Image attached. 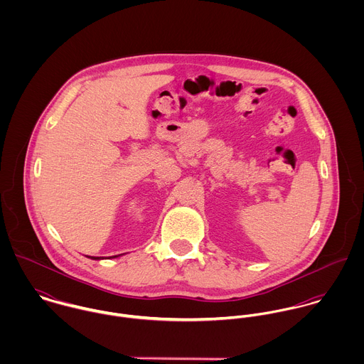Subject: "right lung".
<instances>
[{
  "instance_id": "right-lung-1",
  "label": "right lung",
  "mask_w": 364,
  "mask_h": 364,
  "mask_svg": "<svg viewBox=\"0 0 364 364\" xmlns=\"http://www.w3.org/2000/svg\"><path fill=\"white\" fill-rule=\"evenodd\" d=\"M117 257H120V255H114V257H110V258H117ZM87 258H90V259L94 260L104 259V258H101V257H87Z\"/></svg>"
}]
</instances>
